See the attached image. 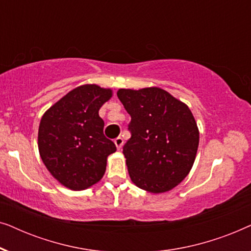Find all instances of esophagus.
Listing matches in <instances>:
<instances>
[{
    "label": "esophagus",
    "instance_id": "34e87169",
    "mask_svg": "<svg viewBox=\"0 0 251 251\" xmlns=\"http://www.w3.org/2000/svg\"><path fill=\"white\" fill-rule=\"evenodd\" d=\"M114 143L116 145V149L120 150L123 146V138H121V137H118V138L114 139Z\"/></svg>",
    "mask_w": 251,
    "mask_h": 251
}]
</instances>
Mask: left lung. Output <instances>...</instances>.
Returning a JSON list of instances; mask_svg holds the SVG:
<instances>
[{"instance_id":"obj_1","label":"left lung","mask_w":251,"mask_h":251,"mask_svg":"<svg viewBox=\"0 0 251 251\" xmlns=\"http://www.w3.org/2000/svg\"><path fill=\"white\" fill-rule=\"evenodd\" d=\"M118 97L131 116L123 154L133 184L155 194L173 190L190 173L198 152L191 109L156 87L120 89Z\"/></svg>"}]
</instances>
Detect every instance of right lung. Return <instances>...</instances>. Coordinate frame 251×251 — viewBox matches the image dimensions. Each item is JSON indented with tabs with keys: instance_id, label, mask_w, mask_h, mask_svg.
Returning a JSON list of instances; mask_svg holds the SVG:
<instances>
[{
	"instance_id": "add662e5",
	"label": "right lung",
	"mask_w": 251,
	"mask_h": 251,
	"mask_svg": "<svg viewBox=\"0 0 251 251\" xmlns=\"http://www.w3.org/2000/svg\"><path fill=\"white\" fill-rule=\"evenodd\" d=\"M111 89L84 84L73 89L44 113L39 126L41 159L50 174L74 191L98 183L115 144L104 135L99 108Z\"/></svg>"
}]
</instances>
